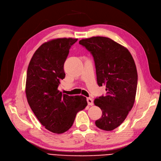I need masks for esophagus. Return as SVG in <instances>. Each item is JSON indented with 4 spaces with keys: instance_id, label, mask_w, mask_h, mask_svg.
Listing matches in <instances>:
<instances>
[{
    "instance_id": "34e87169",
    "label": "esophagus",
    "mask_w": 161,
    "mask_h": 161,
    "mask_svg": "<svg viewBox=\"0 0 161 161\" xmlns=\"http://www.w3.org/2000/svg\"><path fill=\"white\" fill-rule=\"evenodd\" d=\"M86 101H87V103H88L89 105H93V100H92V98H90V97H89V98L86 99Z\"/></svg>"
}]
</instances>
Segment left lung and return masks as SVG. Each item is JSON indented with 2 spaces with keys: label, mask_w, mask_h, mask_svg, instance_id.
<instances>
[{
  "label": "left lung",
  "mask_w": 161,
  "mask_h": 161,
  "mask_svg": "<svg viewBox=\"0 0 161 161\" xmlns=\"http://www.w3.org/2000/svg\"><path fill=\"white\" fill-rule=\"evenodd\" d=\"M79 43L93 56L97 84L105 86L107 91L94 101L102 111L95 125L111 131L123 123L134 103L138 83L134 60L127 48L108 37L82 39Z\"/></svg>",
  "instance_id": "obj_1"
}]
</instances>
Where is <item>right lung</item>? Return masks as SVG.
<instances>
[{"label": "right lung", "mask_w": 161, "mask_h": 161, "mask_svg": "<svg viewBox=\"0 0 161 161\" xmlns=\"http://www.w3.org/2000/svg\"><path fill=\"white\" fill-rule=\"evenodd\" d=\"M75 38H57L43 43L28 66L25 93L33 114L45 128L64 133L74 123L76 114L87 105L85 97L69 96L58 91L65 77L64 64Z\"/></svg>", "instance_id": "1"}]
</instances>
